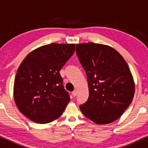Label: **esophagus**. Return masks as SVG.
I'll use <instances>...</instances> for the list:
<instances>
[{"mask_svg":"<svg viewBox=\"0 0 148 148\" xmlns=\"http://www.w3.org/2000/svg\"><path fill=\"white\" fill-rule=\"evenodd\" d=\"M76 95H77V90H74V91L72 92V95L74 96V97H75V96H76Z\"/></svg>","mask_w":148,"mask_h":148,"instance_id":"1","label":"esophagus"}]
</instances>
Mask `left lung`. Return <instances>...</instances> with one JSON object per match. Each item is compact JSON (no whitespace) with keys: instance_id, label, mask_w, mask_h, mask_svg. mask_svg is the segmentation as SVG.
Wrapping results in <instances>:
<instances>
[{"instance_id":"8db88e82","label":"left lung","mask_w":148,"mask_h":148,"mask_svg":"<svg viewBox=\"0 0 148 148\" xmlns=\"http://www.w3.org/2000/svg\"><path fill=\"white\" fill-rule=\"evenodd\" d=\"M76 54L87 76L89 96L80 109L95 123L115 121L129 107L135 82L127 63L116 50L93 42L77 44Z\"/></svg>"}]
</instances>
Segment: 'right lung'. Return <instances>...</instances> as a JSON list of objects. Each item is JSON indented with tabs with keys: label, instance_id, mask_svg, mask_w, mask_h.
<instances>
[{
	"label": "right lung",
	"instance_id": "add662e5",
	"mask_svg": "<svg viewBox=\"0 0 148 148\" xmlns=\"http://www.w3.org/2000/svg\"><path fill=\"white\" fill-rule=\"evenodd\" d=\"M75 51V44L40 47L25 57L17 71L13 97L17 108L36 123L61 116L70 101L60 71Z\"/></svg>",
	"mask_w": 148,
	"mask_h": 148
}]
</instances>
